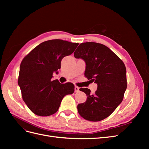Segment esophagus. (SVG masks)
<instances>
[{"mask_svg": "<svg viewBox=\"0 0 149 149\" xmlns=\"http://www.w3.org/2000/svg\"><path fill=\"white\" fill-rule=\"evenodd\" d=\"M79 88L78 87V86H74V92L77 93L79 91Z\"/></svg>", "mask_w": 149, "mask_h": 149, "instance_id": "34e87169", "label": "esophagus"}]
</instances>
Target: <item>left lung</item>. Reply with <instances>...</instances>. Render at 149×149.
Returning a JSON list of instances; mask_svg holds the SVG:
<instances>
[{"mask_svg":"<svg viewBox=\"0 0 149 149\" xmlns=\"http://www.w3.org/2000/svg\"><path fill=\"white\" fill-rule=\"evenodd\" d=\"M74 56L84 61V76L97 85L94 94L88 88L79 89L87 99L78 105V113L90 121L104 119L123 101L127 88L125 65L107 47L95 42L81 43Z\"/></svg>","mask_w":149,"mask_h":149,"instance_id":"obj_1","label":"left lung"}]
</instances>
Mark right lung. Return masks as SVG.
<instances>
[{"instance_id": "add662e5", "label": "right lung", "mask_w": 149, "mask_h": 149, "mask_svg": "<svg viewBox=\"0 0 149 149\" xmlns=\"http://www.w3.org/2000/svg\"><path fill=\"white\" fill-rule=\"evenodd\" d=\"M78 45L60 39L48 40L36 47L22 60L18 84L24 102L36 115L55 114L63 98L74 93L73 83L61 84L52 78L54 72L58 73L60 69L61 60L73 53Z\"/></svg>"}]
</instances>
